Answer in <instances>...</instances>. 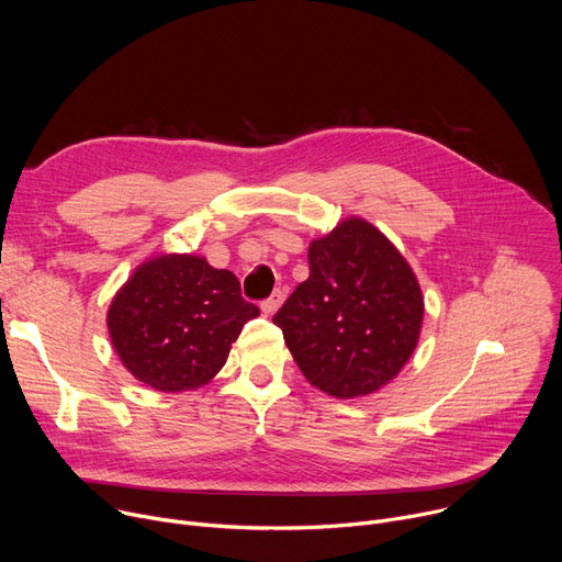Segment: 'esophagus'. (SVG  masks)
Wrapping results in <instances>:
<instances>
[{"instance_id": "esophagus-1", "label": "esophagus", "mask_w": 562, "mask_h": 562, "mask_svg": "<svg viewBox=\"0 0 562 562\" xmlns=\"http://www.w3.org/2000/svg\"><path fill=\"white\" fill-rule=\"evenodd\" d=\"M282 304V291L280 289H276L267 300H262V311H265V315H273L276 311H278V306Z\"/></svg>"}]
</instances>
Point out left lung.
<instances>
[{
  "label": "left lung",
  "mask_w": 562,
  "mask_h": 562,
  "mask_svg": "<svg viewBox=\"0 0 562 562\" xmlns=\"http://www.w3.org/2000/svg\"><path fill=\"white\" fill-rule=\"evenodd\" d=\"M425 302L389 239L360 217L308 247V278L273 315L304 378L336 397L367 395L412 358Z\"/></svg>",
  "instance_id": "1"
}]
</instances>
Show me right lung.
Wrapping results in <instances>:
<instances>
[{"instance_id": "right-lung-1", "label": "right lung", "mask_w": 562, "mask_h": 562, "mask_svg": "<svg viewBox=\"0 0 562 562\" xmlns=\"http://www.w3.org/2000/svg\"><path fill=\"white\" fill-rule=\"evenodd\" d=\"M258 313L231 271L198 256H159L117 291L106 323L124 367L139 382L176 393L206 384Z\"/></svg>"}]
</instances>
